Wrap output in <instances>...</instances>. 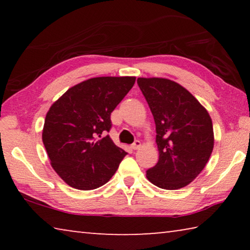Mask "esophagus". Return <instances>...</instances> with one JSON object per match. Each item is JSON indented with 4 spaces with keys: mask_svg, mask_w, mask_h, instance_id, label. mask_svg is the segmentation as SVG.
Wrapping results in <instances>:
<instances>
[{
    "mask_svg": "<svg viewBox=\"0 0 250 250\" xmlns=\"http://www.w3.org/2000/svg\"><path fill=\"white\" fill-rule=\"evenodd\" d=\"M140 146H141V142L139 141V140H135V141L132 143V146H131V147H132L133 150L140 149Z\"/></svg>",
    "mask_w": 250,
    "mask_h": 250,
    "instance_id": "esophagus-1",
    "label": "esophagus"
}]
</instances>
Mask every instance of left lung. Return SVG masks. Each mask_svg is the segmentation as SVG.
Segmentation results:
<instances>
[{
    "mask_svg": "<svg viewBox=\"0 0 250 250\" xmlns=\"http://www.w3.org/2000/svg\"><path fill=\"white\" fill-rule=\"evenodd\" d=\"M153 115L159 161L146 171L152 184L179 189L200 174L214 147L207 110L191 92L166 78H138Z\"/></svg>",
    "mask_w": 250,
    "mask_h": 250,
    "instance_id": "1",
    "label": "left lung"
}]
</instances>
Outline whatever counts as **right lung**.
Instances as JSON below:
<instances>
[{
  "mask_svg": "<svg viewBox=\"0 0 250 250\" xmlns=\"http://www.w3.org/2000/svg\"><path fill=\"white\" fill-rule=\"evenodd\" d=\"M135 77H96L69 88L45 118L43 143L65 183L89 191L111 179L126 152L109 135L110 115L133 87Z\"/></svg>",
  "mask_w": 250,
  "mask_h": 250,
  "instance_id": "add662e5",
  "label": "right lung"
}]
</instances>
